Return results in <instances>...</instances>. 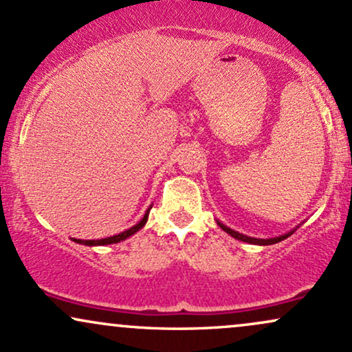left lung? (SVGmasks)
Here are the masks:
<instances>
[{
    "label": "left lung",
    "instance_id": "obj_1",
    "mask_svg": "<svg viewBox=\"0 0 352 352\" xmlns=\"http://www.w3.org/2000/svg\"><path fill=\"white\" fill-rule=\"evenodd\" d=\"M218 225H220V228L223 230V232H227L228 235H232L233 238H236V240L246 241V243H253V245H274V243H278V241L285 240V238H288L289 235H292V233H286V235L278 236V238H270V240H258V238H252V236L241 235V233H238V232H235V230L225 227V225H221V223H218Z\"/></svg>",
    "mask_w": 352,
    "mask_h": 352
}]
</instances>
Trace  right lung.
I'll list each match as a JSON object with an SVG mask.
<instances>
[{"instance_id": "obj_1", "label": "right lung", "mask_w": 352, "mask_h": 352, "mask_svg": "<svg viewBox=\"0 0 352 352\" xmlns=\"http://www.w3.org/2000/svg\"><path fill=\"white\" fill-rule=\"evenodd\" d=\"M147 218H148V210H147V213H145V215H144L142 220H140L139 223L135 225V227L125 230V232L119 233V235L109 236V238H102V240H74V241H76V243H82V245H89V246H92V245H111V243H119V241H122V240H125V238H129L131 235H134L135 232H139V230L142 228L144 225H145V221H147Z\"/></svg>"}]
</instances>
